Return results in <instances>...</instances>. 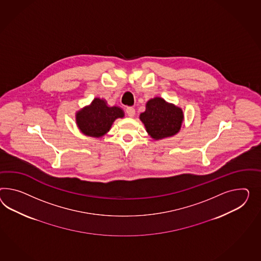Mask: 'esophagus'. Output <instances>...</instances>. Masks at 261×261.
Returning a JSON list of instances; mask_svg holds the SVG:
<instances>
[{
	"label": "esophagus",
	"instance_id": "esophagus-1",
	"mask_svg": "<svg viewBox=\"0 0 261 261\" xmlns=\"http://www.w3.org/2000/svg\"><path fill=\"white\" fill-rule=\"evenodd\" d=\"M126 113H127V115L129 117H134V115H135V110H134V108L127 107L126 109Z\"/></svg>",
	"mask_w": 261,
	"mask_h": 261
}]
</instances>
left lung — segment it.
<instances>
[{
  "label": "left lung",
  "instance_id": "8db88e82",
  "mask_svg": "<svg viewBox=\"0 0 261 261\" xmlns=\"http://www.w3.org/2000/svg\"><path fill=\"white\" fill-rule=\"evenodd\" d=\"M147 134L153 140L172 137L180 132L185 119L181 108L168 103L160 96L146 103V111L139 116Z\"/></svg>",
  "mask_w": 261,
  "mask_h": 261
}]
</instances>
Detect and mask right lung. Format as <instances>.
I'll return each instance as SVG.
<instances>
[{"label":"right lung","instance_id":"right-lung-1","mask_svg":"<svg viewBox=\"0 0 261 261\" xmlns=\"http://www.w3.org/2000/svg\"><path fill=\"white\" fill-rule=\"evenodd\" d=\"M124 116L120 107L109 106L105 99L95 97L91 104L75 113V123L84 135L100 138L110 132L114 121Z\"/></svg>","mask_w":261,"mask_h":261}]
</instances>
